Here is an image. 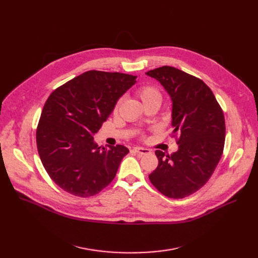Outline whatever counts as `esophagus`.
Here are the masks:
<instances>
[{
	"mask_svg": "<svg viewBox=\"0 0 258 258\" xmlns=\"http://www.w3.org/2000/svg\"><path fill=\"white\" fill-rule=\"evenodd\" d=\"M134 152H136L139 155H145V154L151 153V150H148V148H144V147H135Z\"/></svg>",
	"mask_w": 258,
	"mask_h": 258,
	"instance_id": "obj_1",
	"label": "esophagus"
}]
</instances>
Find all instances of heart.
Instances as JSON below:
<instances>
[{"mask_svg": "<svg viewBox=\"0 0 258 258\" xmlns=\"http://www.w3.org/2000/svg\"><path fill=\"white\" fill-rule=\"evenodd\" d=\"M137 94L144 104H147V103H150L155 100L161 101V99H162V95H161L160 91L153 85L141 86L137 90ZM118 106H119V103H117L115 106V112L118 111Z\"/></svg>", "mask_w": 258, "mask_h": 258, "instance_id": "obj_1", "label": "heart"}]
</instances>
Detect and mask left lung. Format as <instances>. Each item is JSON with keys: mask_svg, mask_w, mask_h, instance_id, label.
<instances>
[{"mask_svg": "<svg viewBox=\"0 0 258 258\" xmlns=\"http://www.w3.org/2000/svg\"><path fill=\"white\" fill-rule=\"evenodd\" d=\"M146 74L169 94L172 136L179 145L171 155L156 151L159 164L148 178L162 195L183 199L204 186L219 164L225 145L224 113L202 79L169 66Z\"/></svg>", "mask_w": 258, "mask_h": 258, "instance_id": "obj_1", "label": "left lung"}]
</instances>
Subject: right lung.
Here are the masks:
<instances>
[{
    "instance_id": "add662e5",
    "label": "right lung",
    "mask_w": 258,
    "mask_h": 258,
    "mask_svg": "<svg viewBox=\"0 0 258 258\" xmlns=\"http://www.w3.org/2000/svg\"><path fill=\"white\" fill-rule=\"evenodd\" d=\"M136 76L92 70L54 90L36 128L42 163L57 186L80 198L99 194L128 154L123 145L101 147L96 134Z\"/></svg>"
}]
</instances>
